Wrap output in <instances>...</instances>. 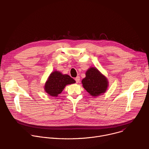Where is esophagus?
I'll return each instance as SVG.
<instances>
[{
	"label": "esophagus",
	"instance_id": "1",
	"mask_svg": "<svg viewBox=\"0 0 149 149\" xmlns=\"http://www.w3.org/2000/svg\"><path fill=\"white\" fill-rule=\"evenodd\" d=\"M75 81H76L77 83L79 82V81H80V77H77L75 78Z\"/></svg>",
	"mask_w": 149,
	"mask_h": 149
}]
</instances>
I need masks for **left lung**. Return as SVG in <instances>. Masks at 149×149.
I'll list each match as a JSON object with an SVG mask.
<instances>
[{
	"instance_id": "8db88e82",
	"label": "left lung",
	"mask_w": 149,
	"mask_h": 149,
	"mask_svg": "<svg viewBox=\"0 0 149 149\" xmlns=\"http://www.w3.org/2000/svg\"><path fill=\"white\" fill-rule=\"evenodd\" d=\"M84 89L92 96H100L106 91L109 82L96 67H91L86 72V77L82 81Z\"/></svg>"
}]
</instances>
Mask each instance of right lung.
<instances>
[{
	"label": "right lung",
	"instance_id": "right-lung-1",
	"mask_svg": "<svg viewBox=\"0 0 149 149\" xmlns=\"http://www.w3.org/2000/svg\"><path fill=\"white\" fill-rule=\"evenodd\" d=\"M75 83V81L68 75L62 74L55 71L52 72L45 85V91L52 96H57L67 85Z\"/></svg>",
	"mask_w": 149,
	"mask_h": 149
}]
</instances>
